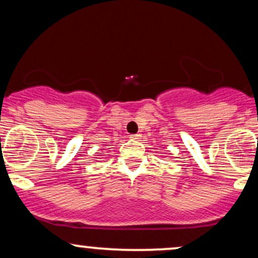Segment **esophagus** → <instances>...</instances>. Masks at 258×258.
I'll list each match as a JSON object with an SVG mask.
<instances>
[{"mask_svg": "<svg viewBox=\"0 0 258 258\" xmlns=\"http://www.w3.org/2000/svg\"><path fill=\"white\" fill-rule=\"evenodd\" d=\"M130 138H131L132 141H139V139H141V135H131Z\"/></svg>", "mask_w": 258, "mask_h": 258, "instance_id": "34e87169", "label": "esophagus"}]
</instances>
